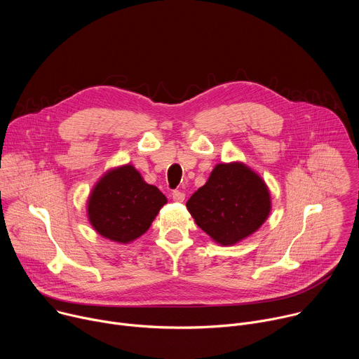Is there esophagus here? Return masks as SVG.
Segmentation results:
<instances>
[{"instance_id": "esophagus-1", "label": "esophagus", "mask_w": 359, "mask_h": 359, "mask_svg": "<svg viewBox=\"0 0 359 359\" xmlns=\"http://www.w3.org/2000/svg\"><path fill=\"white\" fill-rule=\"evenodd\" d=\"M184 197H186V194H184L183 191H180V190H175V191L172 193V198H173L175 201H183Z\"/></svg>"}]
</instances>
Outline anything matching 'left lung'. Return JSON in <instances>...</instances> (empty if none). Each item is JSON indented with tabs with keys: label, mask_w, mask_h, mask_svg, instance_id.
I'll use <instances>...</instances> for the list:
<instances>
[{
	"label": "left lung",
	"mask_w": 359,
	"mask_h": 359,
	"mask_svg": "<svg viewBox=\"0 0 359 359\" xmlns=\"http://www.w3.org/2000/svg\"><path fill=\"white\" fill-rule=\"evenodd\" d=\"M186 208L196 224L220 245H234L257 231L271 212V196L260 175L243 162L219 163Z\"/></svg>",
	"instance_id": "1"
}]
</instances>
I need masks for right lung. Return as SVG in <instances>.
<instances>
[{
	"mask_svg": "<svg viewBox=\"0 0 359 359\" xmlns=\"http://www.w3.org/2000/svg\"><path fill=\"white\" fill-rule=\"evenodd\" d=\"M166 196L143 180L132 165L109 169L93 186L86 204L92 227L111 241L128 244L144 234Z\"/></svg>",
	"mask_w": 359,
	"mask_h": 359,
	"instance_id": "add662e5",
	"label": "right lung"
}]
</instances>
